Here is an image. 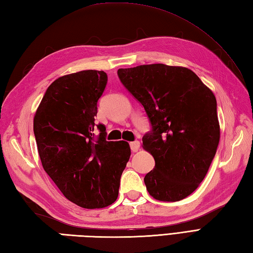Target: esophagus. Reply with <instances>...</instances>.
I'll use <instances>...</instances> for the list:
<instances>
[{
    "label": "esophagus",
    "instance_id": "1",
    "mask_svg": "<svg viewBox=\"0 0 253 253\" xmlns=\"http://www.w3.org/2000/svg\"><path fill=\"white\" fill-rule=\"evenodd\" d=\"M129 146H130V149H131V151L132 152H137L138 150H139V148H140V142L139 141H132V142H130L129 143Z\"/></svg>",
    "mask_w": 253,
    "mask_h": 253
}]
</instances>
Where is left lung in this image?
I'll return each instance as SVG.
<instances>
[{
	"mask_svg": "<svg viewBox=\"0 0 253 253\" xmlns=\"http://www.w3.org/2000/svg\"><path fill=\"white\" fill-rule=\"evenodd\" d=\"M118 78L140 103L151 130L142 138L154 169L144 177L160 201H179L206 177L219 141L216 99L186 67L164 64L121 68Z\"/></svg>",
	"mask_w": 253,
	"mask_h": 253,
	"instance_id": "1",
	"label": "left lung"
}]
</instances>
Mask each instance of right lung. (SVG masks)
<instances>
[{
    "mask_svg": "<svg viewBox=\"0 0 253 253\" xmlns=\"http://www.w3.org/2000/svg\"><path fill=\"white\" fill-rule=\"evenodd\" d=\"M106 84V73L92 69L57 78L46 89L34 118L44 170L69 201L84 209L115 202L130 157L128 142L106 141L105 127L94 123Z\"/></svg>",
    "mask_w": 253,
    "mask_h": 253,
    "instance_id": "add662e5",
    "label": "right lung"
}]
</instances>
